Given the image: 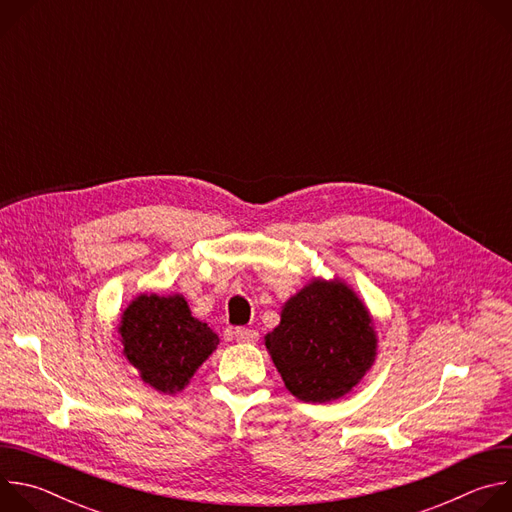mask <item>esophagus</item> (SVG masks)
Listing matches in <instances>:
<instances>
[{"label":"esophagus","mask_w":512,"mask_h":512,"mask_svg":"<svg viewBox=\"0 0 512 512\" xmlns=\"http://www.w3.org/2000/svg\"><path fill=\"white\" fill-rule=\"evenodd\" d=\"M235 338H237V342H241V344H251V342L257 340V332L251 330V328H237V330H235Z\"/></svg>","instance_id":"1"}]
</instances>
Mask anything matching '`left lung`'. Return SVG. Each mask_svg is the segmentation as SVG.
I'll use <instances>...</instances> for the list:
<instances>
[{
    "label": "left lung",
    "instance_id": "8db88e82",
    "mask_svg": "<svg viewBox=\"0 0 512 512\" xmlns=\"http://www.w3.org/2000/svg\"><path fill=\"white\" fill-rule=\"evenodd\" d=\"M375 322L342 279L306 283L281 308L265 336L267 352L287 391L306 403H330L350 393L377 358Z\"/></svg>",
    "mask_w": 512,
    "mask_h": 512
}]
</instances>
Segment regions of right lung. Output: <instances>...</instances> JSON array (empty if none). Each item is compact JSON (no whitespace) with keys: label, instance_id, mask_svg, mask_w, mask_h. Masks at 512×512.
Here are the masks:
<instances>
[{"label":"right lung","instance_id":"1","mask_svg":"<svg viewBox=\"0 0 512 512\" xmlns=\"http://www.w3.org/2000/svg\"><path fill=\"white\" fill-rule=\"evenodd\" d=\"M123 356L152 389L180 393L216 350L218 336L192 316L184 296L141 294L119 322Z\"/></svg>","mask_w":512,"mask_h":512}]
</instances>
